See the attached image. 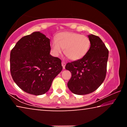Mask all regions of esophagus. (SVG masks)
<instances>
[{
    "label": "esophagus",
    "mask_w": 127,
    "mask_h": 127,
    "mask_svg": "<svg viewBox=\"0 0 127 127\" xmlns=\"http://www.w3.org/2000/svg\"><path fill=\"white\" fill-rule=\"evenodd\" d=\"M65 64H66V63H65V62H62V66H63V69H65Z\"/></svg>",
    "instance_id": "obj_1"
}]
</instances>
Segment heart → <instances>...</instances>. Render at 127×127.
Returning a JSON list of instances; mask_svg holds the SVG:
<instances>
[{
  "label": "heart",
  "instance_id": "heart-1",
  "mask_svg": "<svg viewBox=\"0 0 127 127\" xmlns=\"http://www.w3.org/2000/svg\"><path fill=\"white\" fill-rule=\"evenodd\" d=\"M91 46L87 36L73 32H63L58 33L55 40L51 43L53 53L56 56L63 52L72 61H78L87 54Z\"/></svg>",
  "mask_w": 127,
  "mask_h": 127
}]
</instances>
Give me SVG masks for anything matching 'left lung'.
<instances>
[{"mask_svg":"<svg viewBox=\"0 0 127 127\" xmlns=\"http://www.w3.org/2000/svg\"><path fill=\"white\" fill-rule=\"evenodd\" d=\"M91 41L89 51L83 58L68 63L65 68L72 77L68 87L73 93L83 95L92 93L102 84L106 77L109 51L101 38L89 35Z\"/></svg>","mask_w":127,"mask_h":127,"instance_id":"left-lung-1","label":"left lung"}]
</instances>
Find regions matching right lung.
Returning a JSON list of instances; mask_svg holds the SVG:
<instances>
[{"label":"right lung","mask_w":127,"mask_h":127,"mask_svg":"<svg viewBox=\"0 0 127 127\" xmlns=\"http://www.w3.org/2000/svg\"><path fill=\"white\" fill-rule=\"evenodd\" d=\"M50 50V39L39 31L22 37L12 49L10 73L23 91L41 95L50 89L63 69L61 60L51 56Z\"/></svg>","instance_id":"1"}]
</instances>
